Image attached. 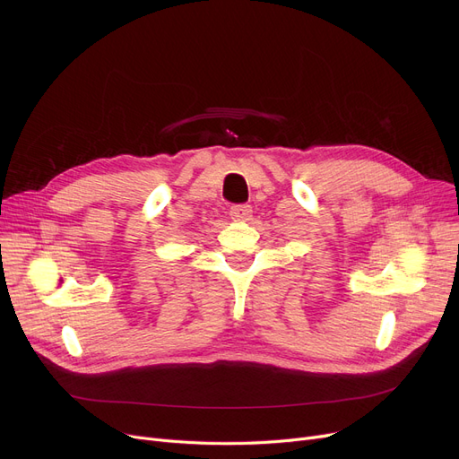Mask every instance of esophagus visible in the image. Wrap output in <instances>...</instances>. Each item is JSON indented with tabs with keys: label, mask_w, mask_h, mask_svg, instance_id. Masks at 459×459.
Masks as SVG:
<instances>
[{
	"label": "esophagus",
	"mask_w": 459,
	"mask_h": 459,
	"mask_svg": "<svg viewBox=\"0 0 459 459\" xmlns=\"http://www.w3.org/2000/svg\"><path fill=\"white\" fill-rule=\"evenodd\" d=\"M253 213V208L249 204H236L230 208V217L234 221H247Z\"/></svg>",
	"instance_id": "34e87169"
}]
</instances>
